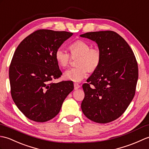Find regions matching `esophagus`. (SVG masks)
<instances>
[{"instance_id": "1", "label": "esophagus", "mask_w": 149, "mask_h": 149, "mask_svg": "<svg viewBox=\"0 0 149 149\" xmlns=\"http://www.w3.org/2000/svg\"><path fill=\"white\" fill-rule=\"evenodd\" d=\"M80 87V85H79L78 84H77V83H74V88L75 90H77V89L79 88Z\"/></svg>"}]
</instances>
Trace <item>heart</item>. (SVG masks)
<instances>
[{
    "label": "heart",
    "mask_w": 149,
    "mask_h": 149,
    "mask_svg": "<svg viewBox=\"0 0 149 149\" xmlns=\"http://www.w3.org/2000/svg\"><path fill=\"white\" fill-rule=\"evenodd\" d=\"M70 54L62 47L56 49L55 57L58 64L62 68H65L71 62L72 57H77L78 66L68 69L64 72L66 80L79 82L87 75L88 71L93 72L100 65L102 53L100 48L91 47V44L84 40H77L69 47Z\"/></svg>",
    "instance_id": "1"
}]
</instances>
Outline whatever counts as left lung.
<instances>
[{
	"label": "left lung",
	"instance_id": "obj_1",
	"mask_svg": "<svg viewBox=\"0 0 149 149\" xmlns=\"http://www.w3.org/2000/svg\"><path fill=\"white\" fill-rule=\"evenodd\" d=\"M81 37L97 42L102 53L100 65L83 85L81 108L88 119L105 124L126 110L136 92L138 67L131 47L111 31L91 32Z\"/></svg>",
	"mask_w": 149,
	"mask_h": 149
}]
</instances>
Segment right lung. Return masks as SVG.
I'll use <instances>...</instances> for the list:
<instances>
[{"mask_svg": "<svg viewBox=\"0 0 149 149\" xmlns=\"http://www.w3.org/2000/svg\"><path fill=\"white\" fill-rule=\"evenodd\" d=\"M73 33L39 29L16 48L9 65L11 94L26 117L38 122L54 118L68 95L72 81L54 83L62 72L56 61V49Z\"/></svg>", "mask_w": 149, "mask_h": 149, "instance_id": "1", "label": "right lung"}]
</instances>
